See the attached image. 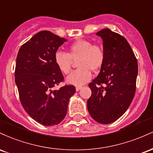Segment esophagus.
I'll use <instances>...</instances> for the list:
<instances>
[{"label":"esophagus","mask_w":153,"mask_h":153,"mask_svg":"<svg viewBox=\"0 0 153 153\" xmlns=\"http://www.w3.org/2000/svg\"><path fill=\"white\" fill-rule=\"evenodd\" d=\"M81 88H82L81 86H77L76 88H75V90H76V91H80Z\"/></svg>","instance_id":"34e87169"}]
</instances>
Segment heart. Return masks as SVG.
I'll return each instance as SVG.
<instances>
[{
    "label": "heart",
    "mask_w": 153,
    "mask_h": 153,
    "mask_svg": "<svg viewBox=\"0 0 153 153\" xmlns=\"http://www.w3.org/2000/svg\"><path fill=\"white\" fill-rule=\"evenodd\" d=\"M78 57V69L75 70L67 77L68 84L80 86L90 80L92 71L101 68L104 61V52L103 49L98 45H93L91 42L80 39L70 46L68 53L57 51L54 53L55 65L61 73L68 74L71 69L72 59Z\"/></svg>",
    "instance_id": "obj_1"
}]
</instances>
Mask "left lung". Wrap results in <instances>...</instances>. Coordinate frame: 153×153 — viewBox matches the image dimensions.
<instances>
[{
  "label": "left lung",
  "instance_id": "1",
  "mask_svg": "<svg viewBox=\"0 0 153 153\" xmlns=\"http://www.w3.org/2000/svg\"><path fill=\"white\" fill-rule=\"evenodd\" d=\"M102 39L104 61L99 74L89 83V114L97 122L108 124L125 113L134 98L137 61L124 36L109 29L96 33ZM104 84V86L102 84Z\"/></svg>",
  "mask_w": 153,
  "mask_h": 153
}]
</instances>
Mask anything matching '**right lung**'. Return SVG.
I'll use <instances>...</instances> for the list:
<instances>
[{"instance_id":"1","label":"right lung","mask_w":153,"mask_h":153,"mask_svg":"<svg viewBox=\"0 0 153 153\" xmlns=\"http://www.w3.org/2000/svg\"><path fill=\"white\" fill-rule=\"evenodd\" d=\"M67 39L49 31L33 36L19 49L15 82L24 110L45 126L58 124L65 117L75 88L67 85L52 90L64 77L55 65L54 53Z\"/></svg>"}]
</instances>
